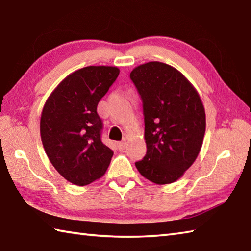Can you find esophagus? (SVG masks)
<instances>
[{"instance_id":"obj_1","label":"esophagus","mask_w":251,"mask_h":251,"mask_svg":"<svg viewBox=\"0 0 251 251\" xmlns=\"http://www.w3.org/2000/svg\"><path fill=\"white\" fill-rule=\"evenodd\" d=\"M126 144H127L126 140H124V141H121V142H119V144H117V147H119V149L123 150V149H125Z\"/></svg>"}]
</instances>
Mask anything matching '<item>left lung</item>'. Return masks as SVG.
<instances>
[{
  "instance_id": "8db88e82",
  "label": "left lung",
  "mask_w": 251,
  "mask_h": 251,
  "mask_svg": "<svg viewBox=\"0 0 251 251\" xmlns=\"http://www.w3.org/2000/svg\"><path fill=\"white\" fill-rule=\"evenodd\" d=\"M144 103L147 153L136 162L145 178L158 185L179 179L197 159L205 112L191 82L175 67L149 62L130 73Z\"/></svg>"
}]
</instances>
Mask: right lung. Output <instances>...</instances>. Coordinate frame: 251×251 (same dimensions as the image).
<instances>
[{
	"instance_id": "1",
	"label": "right lung",
	"mask_w": 251,
	"mask_h": 251,
	"mask_svg": "<svg viewBox=\"0 0 251 251\" xmlns=\"http://www.w3.org/2000/svg\"><path fill=\"white\" fill-rule=\"evenodd\" d=\"M119 74L116 66L80 68L64 78L44 103V151L54 169L74 185L90 184L109 168L113 151L101 141L97 106Z\"/></svg>"
}]
</instances>
